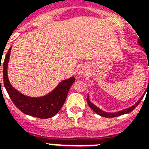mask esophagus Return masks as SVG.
Instances as JSON below:
<instances>
[{
    "mask_svg": "<svg viewBox=\"0 0 149 149\" xmlns=\"http://www.w3.org/2000/svg\"><path fill=\"white\" fill-rule=\"evenodd\" d=\"M86 72H87V69H86L85 67H84V66H81L80 68H78V75H81V76H82V75H85L86 74Z\"/></svg>",
    "mask_w": 149,
    "mask_h": 149,
    "instance_id": "esophagus-1",
    "label": "esophagus"
}]
</instances>
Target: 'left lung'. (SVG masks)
<instances>
[{"label": "left lung", "instance_id": "obj_1", "mask_svg": "<svg viewBox=\"0 0 149 149\" xmlns=\"http://www.w3.org/2000/svg\"><path fill=\"white\" fill-rule=\"evenodd\" d=\"M138 44H139V45L141 46V42H140V40H138ZM148 69H149V68H148ZM148 86H149V79H148ZM143 97H144V95H143V96H142V97H141V98L139 99V100H138L136 103L134 105H132V106H131L130 108L125 109H123L122 111H119V112H104V111H102L101 109H100L98 107H97L96 105H95V104H93L91 102L90 100H89V98H88V97H87V102H88V106L90 107L91 109L93 110L94 112H96V113H97L98 115L101 116H104V117H115V116H118L124 115V114H126V113H128V112H132V111L135 108H136V107L137 106L138 104H140V102L141 101V100L143 99Z\"/></svg>", "mask_w": 149, "mask_h": 149}]
</instances>
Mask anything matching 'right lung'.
Returning <instances> with one entry per match:
<instances>
[{"label": "right lung", "instance_id": "add662e5", "mask_svg": "<svg viewBox=\"0 0 149 149\" xmlns=\"http://www.w3.org/2000/svg\"><path fill=\"white\" fill-rule=\"evenodd\" d=\"M11 48L12 47H10L8 49L5 61L3 62V77L5 89L8 92V96L13 104L22 112L37 118L47 119L55 116L61 110L65 103L68 90L72 84L74 83L75 78L72 77L67 80L62 81L54 90L45 96L40 97H27L15 89L8 81L7 69ZM1 64V62L0 63V70Z\"/></svg>", "mask_w": 149, "mask_h": 149}]
</instances>
